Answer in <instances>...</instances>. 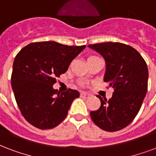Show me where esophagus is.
<instances>
[{
  "label": "esophagus",
  "mask_w": 156,
  "mask_h": 156,
  "mask_svg": "<svg viewBox=\"0 0 156 156\" xmlns=\"http://www.w3.org/2000/svg\"><path fill=\"white\" fill-rule=\"evenodd\" d=\"M90 94L85 93V92H81V93H80V97H82V98L88 99V98H90Z\"/></svg>",
  "instance_id": "obj_1"
}]
</instances>
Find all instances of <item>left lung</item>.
Listing matches in <instances>:
<instances>
[{"label":"left lung","mask_w":156,"mask_h":156,"mask_svg":"<svg viewBox=\"0 0 156 156\" xmlns=\"http://www.w3.org/2000/svg\"><path fill=\"white\" fill-rule=\"evenodd\" d=\"M104 57L106 63L105 82L113 88L112 98H99V109L91 111L92 121L107 132L122 129L137 115L148 87V68L135 48L121 43L90 44Z\"/></svg>","instance_id":"1"}]
</instances>
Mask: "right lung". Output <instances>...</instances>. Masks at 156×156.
Masks as SVG:
<instances>
[{
    "mask_svg": "<svg viewBox=\"0 0 156 156\" xmlns=\"http://www.w3.org/2000/svg\"><path fill=\"white\" fill-rule=\"evenodd\" d=\"M85 48L38 42L29 43L16 55L11 86L21 114L34 127L51 129L66 118L80 93L71 89L61 93L52 85Z\"/></svg>",
    "mask_w": 156,
    "mask_h": 156,
    "instance_id": "1",
    "label": "right lung"
}]
</instances>
